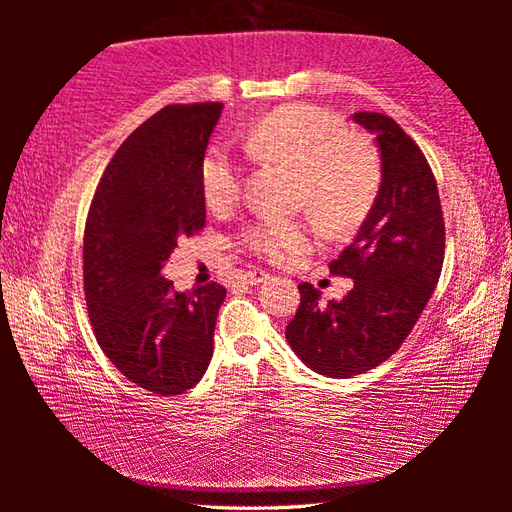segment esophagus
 <instances>
[{
	"label": "esophagus",
	"mask_w": 512,
	"mask_h": 512,
	"mask_svg": "<svg viewBox=\"0 0 512 512\" xmlns=\"http://www.w3.org/2000/svg\"><path fill=\"white\" fill-rule=\"evenodd\" d=\"M241 280H244L246 284H259V282L268 280V273H264V271H246Z\"/></svg>",
	"instance_id": "obj_1"
}]
</instances>
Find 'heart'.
Masks as SVG:
<instances>
[{"label":"heart","mask_w":512,"mask_h":512,"mask_svg":"<svg viewBox=\"0 0 512 512\" xmlns=\"http://www.w3.org/2000/svg\"><path fill=\"white\" fill-rule=\"evenodd\" d=\"M259 160L280 162L300 173L298 205L327 228L357 223L375 201L379 169L372 155L352 142L341 119L325 110L291 106L264 117L246 137ZM201 187L212 210H225L241 194V167L225 149H210L201 164ZM241 244L266 262H287L311 244L305 223L262 219L241 232Z\"/></svg>","instance_id":"heart-1"}]
</instances>
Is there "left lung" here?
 Here are the masks:
<instances>
[{
    "label": "left lung",
    "mask_w": 512,
    "mask_h": 512,
    "mask_svg": "<svg viewBox=\"0 0 512 512\" xmlns=\"http://www.w3.org/2000/svg\"><path fill=\"white\" fill-rule=\"evenodd\" d=\"M352 121L375 135L381 160L375 203L329 264L354 287L325 305L318 289L298 284L300 307L287 325L300 361L334 379L361 375L397 352L427 307L445 257L443 207L420 146L381 112H354Z\"/></svg>",
    "instance_id": "left-lung-1"
}]
</instances>
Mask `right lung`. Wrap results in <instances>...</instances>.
Wrapping results in <instances>:
<instances>
[{
	"label": "right lung",
	"instance_id": "obj_1",
	"mask_svg": "<svg viewBox=\"0 0 512 512\" xmlns=\"http://www.w3.org/2000/svg\"><path fill=\"white\" fill-rule=\"evenodd\" d=\"M223 103L167 106L126 137L103 171L83 237L94 336L144 391L180 395L214 352L221 284L176 291L160 275L180 237L205 225L201 164Z\"/></svg>",
	"mask_w": 512,
	"mask_h": 512
}]
</instances>
